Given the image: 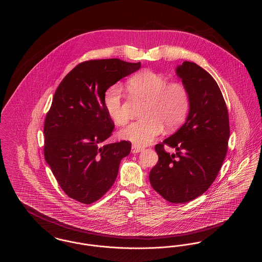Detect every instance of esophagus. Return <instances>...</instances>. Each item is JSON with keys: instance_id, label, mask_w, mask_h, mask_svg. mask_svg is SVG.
<instances>
[{"instance_id": "esophagus-1", "label": "esophagus", "mask_w": 262, "mask_h": 262, "mask_svg": "<svg viewBox=\"0 0 262 262\" xmlns=\"http://www.w3.org/2000/svg\"><path fill=\"white\" fill-rule=\"evenodd\" d=\"M142 150H143V148L137 146V144H134V145L132 146V152H133V153H138V152H140V151H142Z\"/></svg>"}]
</instances>
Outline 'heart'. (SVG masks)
<instances>
[{"instance_id": "obj_1", "label": "heart", "mask_w": 262, "mask_h": 262, "mask_svg": "<svg viewBox=\"0 0 262 262\" xmlns=\"http://www.w3.org/2000/svg\"><path fill=\"white\" fill-rule=\"evenodd\" d=\"M129 92L146 100L141 120L127 125L121 137L137 146L150 144L163 132L164 125L174 127L186 118L189 97L186 86L181 82H171L166 76L151 70H142L126 82ZM104 106L110 119L117 125H124L128 116L123 106L122 89L109 88L104 95Z\"/></svg>"}]
</instances>
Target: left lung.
I'll use <instances>...</instances> for the list:
<instances>
[{
	"label": "left lung",
	"mask_w": 262,
	"mask_h": 262,
	"mask_svg": "<svg viewBox=\"0 0 262 262\" xmlns=\"http://www.w3.org/2000/svg\"><path fill=\"white\" fill-rule=\"evenodd\" d=\"M176 75L187 88L189 109L185 124L156 144L158 163L150 184L167 201L185 203L204 193L219 173L228 149L230 126L222 92L215 79L195 62H184ZM174 148L169 155L163 145Z\"/></svg>",
	"instance_id": "obj_1"
}]
</instances>
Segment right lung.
I'll return each mask as SVG.
<instances>
[{"instance_id": "add662e5", "label": "right lung", "mask_w": 262, "mask_h": 262, "mask_svg": "<svg viewBox=\"0 0 262 262\" xmlns=\"http://www.w3.org/2000/svg\"><path fill=\"white\" fill-rule=\"evenodd\" d=\"M141 67L120 59L77 64L57 88L44 124V156L62 190L90 204L112 187L132 143L100 146L114 129L104 106L108 88Z\"/></svg>"}]
</instances>
